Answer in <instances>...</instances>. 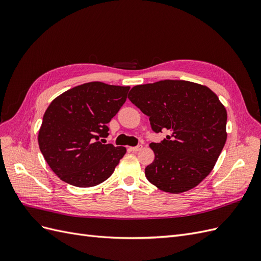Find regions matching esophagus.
<instances>
[{
  "instance_id": "esophagus-1",
  "label": "esophagus",
  "mask_w": 261,
  "mask_h": 261,
  "mask_svg": "<svg viewBox=\"0 0 261 261\" xmlns=\"http://www.w3.org/2000/svg\"><path fill=\"white\" fill-rule=\"evenodd\" d=\"M141 149H143V145H137L135 147H130V150H132V151H134V152H137V151H139V150H141Z\"/></svg>"
}]
</instances>
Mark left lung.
<instances>
[{"mask_svg":"<svg viewBox=\"0 0 261 261\" xmlns=\"http://www.w3.org/2000/svg\"><path fill=\"white\" fill-rule=\"evenodd\" d=\"M128 99L149 117L154 133V160L145 169L150 183L179 194L198 185L215 167L226 141V110L208 87L165 80L133 87Z\"/></svg>","mask_w":261,"mask_h":261,"instance_id":"left-lung-1","label":"left lung"}]
</instances>
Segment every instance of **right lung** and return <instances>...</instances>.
Instances as JSON below:
<instances>
[{"label": "right lung", "mask_w": 261, "mask_h": 261, "mask_svg": "<svg viewBox=\"0 0 261 261\" xmlns=\"http://www.w3.org/2000/svg\"><path fill=\"white\" fill-rule=\"evenodd\" d=\"M129 87L100 82L63 92L46 109L38 143L46 163L65 183L96 186L112 175L125 147L102 144L108 123L120 111Z\"/></svg>", "instance_id": "add662e5"}]
</instances>
